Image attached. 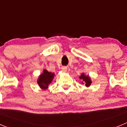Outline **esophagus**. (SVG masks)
<instances>
[{
	"instance_id": "esophagus-1",
	"label": "esophagus",
	"mask_w": 127,
	"mask_h": 127,
	"mask_svg": "<svg viewBox=\"0 0 127 127\" xmlns=\"http://www.w3.org/2000/svg\"><path fill=\"white\" fill-rule=\"evenodd\" d=\"M61 71H62L63 72H67V67H63L62 68H61Z\"/></svg>"
}]
</instances>
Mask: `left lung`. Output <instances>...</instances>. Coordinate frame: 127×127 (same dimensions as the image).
<instances>
[{
	"label": "left lung",
	"instance_id": "8db88e82",
	"mask_svg": "<svg viewBox=\"0 0 127 127\" xmlns=\"http://www.w3.org/2000/svg\"><path fill=\"white\" fill-rule=\"evenodd\" d=\"M79 79L82 81L81 83L82 84H85L86 87H89L92 82L91 77L89 75H86L84 72L81 74V76H79Z\"/></svg>",
	"mask_w": 127,
	"mask_h": 127
}]
</instances>
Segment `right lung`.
I'll return each mask as SVG.
<instances>
[{"mask_svg":"<svg viewBox=\"0 0 127 127\" xmlns=\"http://www.w3.org/2000/svg\"><path fill=\"white\" fill-rule=\"evenodd\" d=\"M55 76L54 72H49L45 69L43 70L42 73L39 75L37 79V84L40 88L44 91L48 89V86L52 82Z\"/></svg>","mask_w":127,"mask_h":127,"instance_id":"obj_1","label":"right lung"}]
</instances>
